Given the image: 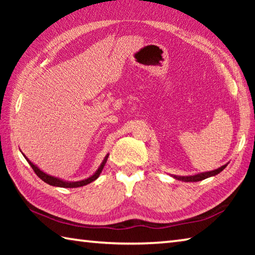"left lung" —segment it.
<instances>
[{"instance_id":"8db88e82","label":"left lung","mask_w":255,"mask_h":255,"mask_svg":"<svg viewBox=\"0 0 255 255\" xmlns=\"http://www.w3.org/2000/svg\"><path fill=\"white\" fill-rule=\"evenodd\" d=\"M226 165H223L222 167H219L217 170H214V171H210V172H205V173H200V174H196V175H190V176H178V175H173L175 179L181 180V181H184V182H197V181H201V180H205L207 178H209V176H213L216 175L218 173H221V172L225 169Z\"/></svg>"}]
</instances>
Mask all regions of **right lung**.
I'll return each mask as SVG.
<instances>
[{"label":"right lung","instance_id":"obj_1","mask_svg":"<svg viewBox=\"0 0 255 255\" xmlns=\"http://www.w3.org/2000/svg\"><path fill=\"white\" fill-rule=\"evenodd\" d=\"M108 156H109V155H107L106 158H105V161L102 162L100 167H99L96 173H94L92 176H90V178L85 179V180H82V181H76V182H66V181H63V180H60V179H57V178H55V176H51V175L46 174L45 172H42L41 170L38 169V167H37L36 165H34V164H32L31 162H30L27 157H25V156H24V157L27 158V161H28V163L30 164V166L32 167V170L34 171V173H36L38 176H39V178H40L42 181H44V182L48 183V184H50V185H54V187L79 188V187H83V185H86V184L91 183L92 181H94V180L99 178V175H100L101 171L103 170V166H105V164H106V162H107Z\"/></svg>","mask_w":255,"mask_h":255}]
</instances>
